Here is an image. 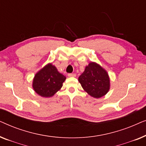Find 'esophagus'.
<instances>
[{
  "instance_id": "34e87169",
  "label": "esophagus",
  "mask_w": 146,
  "mask_h": 146,
  "mask_svg": "<svg viewBox=\"0 0 146 146\" xmlns=\"http://www.w3.org/2000/svg\"><path fill=\"white\" fill-rule=\"evenodd\" d=\"M68 76L69 77H76V74H74V73H73V74H68Z\"/></svg>"
}]
</instances>
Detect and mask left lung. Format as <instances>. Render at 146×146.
<instances>
[{
    "label": "left lung",
    "instance_id": "8db88e82",
    "mask_svg": "<svg viewBox=\"0 0 146 146\" xmlns=\"http://www.w3.org/2000/svg\"><path fill=\"white\" fill-rule=\"evenodd\" d=\"M78 81L85 92L92 97L100 98L108 92L110 79L107 71L99 64L91 62L78 78Z\"/></svg>",
    "mask_w": 146,
    "mask_h": 146
}]
</instances>
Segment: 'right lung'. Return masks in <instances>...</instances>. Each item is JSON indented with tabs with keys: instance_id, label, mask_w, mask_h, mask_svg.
<instances>
[{
	"instance_id": "obj_1",
	"label": "right lung",
	"mask_w": 146,
	"mask_h": 146,
	"mask_svg": "<svg viewBox=\"0 0 146 146\" xmlns=\"http://www.w3.org/2000/svg\"><path fill=\"white\" fill-rule=\"evenodd\" d=\"M66 79V77L59 72L54 65L48 63L36 73L33 88L40 96L50 98L61 89Z\"/></svg>"
}]
</instances>
